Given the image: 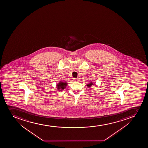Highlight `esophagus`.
Returning <instances> with one entry per match:
<instances>
[{"mask_svg":"<svg viewBox=\"0 0 148 148\" xmlns=\"http://www.w3.org/2000/svg\"><path fill=\"white\" fill-rule=\"evenodd\" d=\"M74 81H75V82H77V81H79V78H74Z\"/></svg>","mask_w":148,"mask_h":148,"instance_id":"34e87169","label":"esophagus"}]
</instances>
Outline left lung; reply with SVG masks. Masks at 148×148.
Masks as SVG:
<instances>
[{"mask_svg":"<svg viewBox=\"0 0 148 148\" xmlns=\"http://www.w3.org/2000/svg\"><path fill=\"white\" fill-rule=\"evenodd\" d=\"M94 84H93V82H92L88 83V84H87V88H91V87L92 86V85H94Z\"/></svg>","mask_w":148,"mask_h":148,"instance_id":"8db88e82","label":"left lung"}]
</instances>
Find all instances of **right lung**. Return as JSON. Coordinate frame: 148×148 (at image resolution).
Instances as JSON below:
<instances>
[{
	"label": "right lung",
	"instance_id": "add662e5",
	"mask_svg": "<svg viewBox=\"0 0 148 148\" xmlns=\"http://www.w3.org/2000/svg\"><path fill=\"white\" fill-rule=\"evenodd\" d=\"M67 85V82L60 81L56 85V88L58 91H62L66 87Z\"/></svg>",
	"mask_w": 148,
	"mask_h": 148
}]
</instances>
